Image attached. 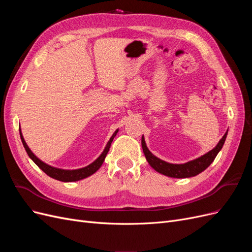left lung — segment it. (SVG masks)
Wrapping results in <instances>:
<instances>
[{"instance_id":"left-lung-1","label":"left lung","mask_w":252,"mask_h":252,"mask_svg":"<svg viewBox=\"0 0 252 252\" xmlns=\"http://www.w3.org/2000/svg\"><path fill=\"white\" fill-rule=\"evenodd\" d=\"M227 132L224 134L223 138L220 140L217 146L212 150L207 152L206 155L202 156L201 158H197L193 159V161L187 162L185 164H170L158 158L148 150L146 143H145V140H144V136H142V148L148 163L156 171L170 178H177V179L190 178V177H194V175L204 171L213 161H215L219 151L222 149L223 145L225 143Z\"/></svg>"}]
</instances>
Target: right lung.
Segmentation results:
<instances>
[{"instance_id": "obj_1", "label": "right lung", "mask_w": 252, "mask_h": 252, "mask_svg": "<svg viewBox=\"0 0 252 252\" xmlns=\"http://www.w3.org/2000/svg\"><path fill=\"white\" fill-rule=\"evenodd\" d=\"M118 133V130L114 132L112 134V136L110 138L109 142L107 143V146L105 147L104 151L102 152V155L98 157L95 161L94 163H91L90 165H88L87 167H84V168H81V169H75V170H64V169H59V168H55V167H51L47 164L43 163L41 159L37 158L32 152V150L29 149V147L27 146V144L24 140V138H23L22 135V132L20 130V135H21V140H22V143L23 145H24V148L27 152V155L29 156V158L32 159V161L40 167V168L46 173L47 175H49L50 178L52 179H56L58 181H62V182H74V181H79V180H82V179H85L87 177H89V175L94 174L100 167L102 166L104 159L106 158V155L108 154L109 151V148H110V145L112 143V140L114 136H116V134Z\"/></svg>"}]
</instances>
